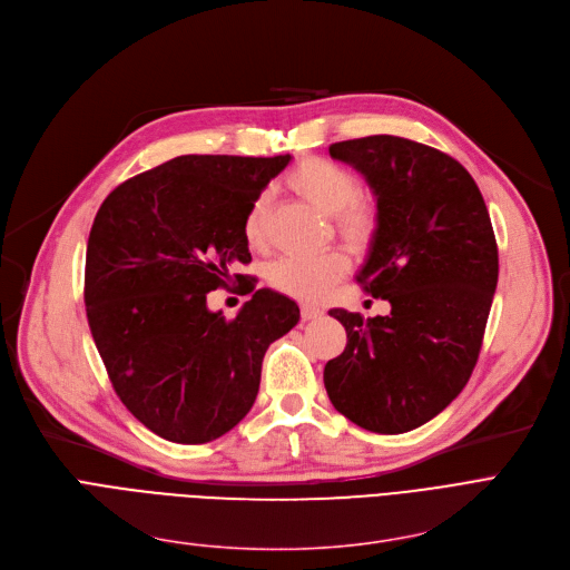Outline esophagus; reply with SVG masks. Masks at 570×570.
Here are the masks:
<instances>
[{"label":"esophagus","instance_id":"esophagus-1","mask_svg":"<svg viewBox=\"0 0 570 570\" xmlns=\"http://www.w3.org/2000/svg\"><path fill=\"white\" fill-rule=\"evenodd\" d=\"M317 317H322V311L320 308H315V306H311V304H302V320H317Z\"/></svg>","mask_w":570,"mask_h":570}]
</instances>
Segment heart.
Here are the masks:
<instances>
[{
	"label": "heart",
	"instance_id": "obj_1",
	"mask_svg": "<svg viewBox=\"0 0 570 570\" xmlns=\"http://www.w3.org/2000/svg\"><path fill=\"white\" fill-rule=\"evenodd\" d=\"M287 185L296 195L317 206L327 215L336 234L355 248H364L373 238L377 215L371 199L360 195V180L338 161L324 157H308L287 176ZM271 193H259L243 218V236L250 246H262L266 238ZM347 271V257L341 250H324L311 257H281L266 268L268 285L294 296L313 302L338 283Z\"/></svg>",
	"mask_w": 570,
	"mask_h": 570
}]
</instances>
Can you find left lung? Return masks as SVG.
Returning a JSON list of instances; mask_svg holds the SVG:
<instances>
[{"mask_svg":"<svg viewBox=\"0 0 570 570\" xmlns=\"http://www.w3.org/2000/svg\"><path fill=\"white\" fill-rule=\"evenodd\" d=\"M330 155L375 197L357 283L392 311H330L347 345L324 366V387L350 422L403 433L448 409L475 368L499 281L492 220L471 174L436 148L375 134L332 144Z\"/></svg>","mask_w":570,"mask_h":570,"instance_id":"1","label":"left lung"}]
</instances>
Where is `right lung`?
<instances>
[{"mask_svg":"<svg viewBox=\"0 0 570 570\" xmlns=\"http://www.w3.org/2000/svg\"><path fill=\"white\" fill-rule=\"evenodd\" d=\"M289 159L180 155L118 185L95 215V345L127 411L171 443L215 441L246 417L266 347L299 322L292 299L255 285L232 320L206 306L208 292L232 283V266L250 262L243 218Z\"/></svg>","mask_w":570,"mask_h":570,"instance_id":"add662e5","label":"right lung"}]
</instances>
